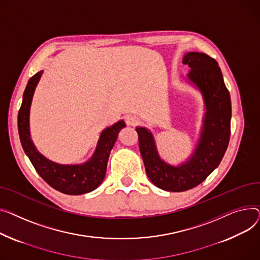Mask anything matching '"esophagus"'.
I'll return each instance as SVG.
<instances>
[{
  "instance_id": "esophagus-1",
  "label": "esophagus",
  "mask_w": 260,
  "mask_h": 260,
  "mask_svg": "<svg viewBox=\"0 0 260 260\" xmlns=\"http://www.w3.org/2000/svg\"><path fill=\"white\" fill-rule=\"evenodd\" d=\"M126 123L128 126H132V127H135L140 124V118L137 116H134V115H129L127 116L126 118Z\"/></svg>"
}]
</instances>
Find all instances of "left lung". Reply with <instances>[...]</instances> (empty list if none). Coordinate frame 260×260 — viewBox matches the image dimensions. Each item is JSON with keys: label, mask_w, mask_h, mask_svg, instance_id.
<instances>
[{"label": "left lung", "mask_w": 260, "mask_h": 260, "mask_svg": "<svg viewBox=\"0 0 260 260\" xmlns=\"http://www.w3.org/2000/svg\"><path fill=\"white\" fill-rule=\"evenodd\" d=\"M182 63L191 68L189 79L203 92L207 107L202 140L192 158L180 167L167 165L157 154L152 134L142 127L135 129L148 177L159 189L170 192L202 184L220 164L231 134V99L216 60L203 52H189Z\"/></svg>", "instance_id": "obj_1"}]
</instances>
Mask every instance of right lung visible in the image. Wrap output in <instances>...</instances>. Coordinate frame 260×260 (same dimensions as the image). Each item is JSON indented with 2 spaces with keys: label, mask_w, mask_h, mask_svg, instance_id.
I'll list each match as a JSON object with an SVG mask.
<instances>
[{
  "label": "right lung",
  "mask_w": 260,
  "mask_h": 260,
  "mask_svg": "<svg viewBox=\"0 0 260 260\" xmlns=\"http://www.w3.org/2000/svg\"><path fill=\"white\" fill-rule=\"evenodd\" d=\"M41 74L42 71L30 78L23 94V102L18 114V129L22 147L39 175L56 191L69 195H80L93 191L104 180L110 151L116 142L118 132L126 127L124 120H119L103 131L95 153L88 162L81 166H63L46 159L37 151L29 134L30 104Z\"/></svg>",
  "instance_id": "obj_1"
}]
</instances>
